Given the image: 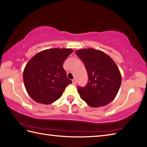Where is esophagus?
Masks as SVG:
<instances>
[{
    "label": "esophagus",
    "mask_w": 147,
    "mask_h": 147,
    "mask_svg": "<svg viewBox=\"0 0 147 147\" xmlns=\"http://www.w3.org/2000/svg\"><path fill=\"white\" fill-rule=\"evenodd\" d=\"M72 84L74 85H76V79H73L72 80Z\"/></svg>",
    "instance_id": "34e87169"
}]
</instances>
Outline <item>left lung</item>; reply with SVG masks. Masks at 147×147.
<instances>
[{
    "label": "left lung",
    "mask_w": 147,
    "mask_h": 147,
    "mask_svg": "<svg viewBox=\"0 0 147 147\" xmlns=\"http://www.w3.org/2000/svg\"><path fill=\"white\" fill-rule=\"evenodd\" d=\"M76 54L84 63L89 78L84 88L78 87L80 98L94 108L110 103L117 94L122 82L114 61L105 53L92 48L77 50Z\"/></svg>",
    "instance_id": "left-lung-1"
}]
</instances>
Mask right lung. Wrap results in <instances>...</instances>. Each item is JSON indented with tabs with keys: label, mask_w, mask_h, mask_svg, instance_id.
<instances>
[{
	"label": "right lung",
	"mask_w": 147,
	"mask_h": 147,
	"mask_svg": "<svg viewBox=\"0 0 147 147\" xmlns=\"http://www.w3.org/2000/svg\"><path fill=\"white\" fill-rule=\"evenodd\" d=\"M71 49H46L33 56L23 71L26 90L36 102L49 105L60 98L71 80L63 67Z\"/></svg>",
	"instance_id": "1"
}]
</instances>
